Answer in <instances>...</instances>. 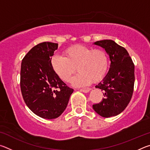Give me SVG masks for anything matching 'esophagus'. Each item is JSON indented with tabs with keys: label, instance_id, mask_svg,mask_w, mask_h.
<instances>
[{
	"label": "esophagus",
	"instance_id": "34e87169",
	"mask_svg": "<svg viewBox=\"0 0 150 150\" xmlns=\"http://www.w3.org/2000/svg\"><path fill=\"white\" fill-rule=\"evenodd\" d=\"M80 91L83 93H88L90 91V88H81Z\"/></svg>",
	"mask_w": 150,
	"mask_h": 150
}]
</instances>
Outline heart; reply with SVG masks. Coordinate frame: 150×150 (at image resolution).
<instances>
[{
	"label": "heart",
	"instance_id": "1",
	"mask_svg": "<svg viewBox=\"0 0 150 150\" xmlns=\"http://www.w3.org/2000/svg\"><path fill=\"white\" fill-rule=\"evenodd\" d=\"M63 55H55L51 59L54 71L62 80L69 82L76 67L79 73L72 79L74 86L98 82L105 77L108 66V55L103 49H93L76 44L66 48Z\"/></svg>",
	"mask_w": 150,
	"mask_h": 150
}]
</instances>
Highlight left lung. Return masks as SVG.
<instances>
[{
	"label": "left lung",
	"mask_w": 150,
	"mask_h": 150,
	"mask_svg": "<svg viewBox=\"0 0 150 150\" xmlns=\"http://www.w3.org/2000/svg\"><path fill=\"white\" fill-rule=\"evenodd\" d=\"M102 47L109 55L110 69L105 78L95 86L103 91L100 103L93 105L96 113L105 118L120 114L130 103L135 81L134 64L128 52L111 40L94 43Z\"/></svg>",
	"instance_id": "8db88e82"
}]
</instances>
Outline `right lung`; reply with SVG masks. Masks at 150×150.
<instances>
[{
  "mask_svg": "<svg viewBox=\"0 0 150 150\" xmlns=\"http://www.w3.org/2000/svg\"><path fill=\"white\" fill-rule=\"evenodd\" d=\"M58 44L42 42L35 45L22 61L20 88L26 105L35 115L54 119L67 107L73 89L62 81L51 65Z\"/></svg>",
  "mask_w": 150,
  "mask_h": 150,
  "instance_id": "obj_1",
  "label": "right lung"
}]
</instances>
